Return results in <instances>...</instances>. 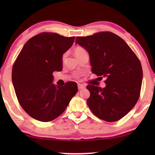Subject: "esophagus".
<instances>
[{
	"label": "esophagus",
	"instance_id": "34e87169",
	"mask_svg": "<svg viewBox=\"0 0 155 155\" xmlns=\"http://www.w3.org/2000/svg\"><path fill=\"white\" fill-rule=\"evenodd\" d=\"M78 90H82V89L85 88V86L82 84H78Z\"/></svg>",
	"mask_w": 155,
	"mask_h": 155
}]
</instances>
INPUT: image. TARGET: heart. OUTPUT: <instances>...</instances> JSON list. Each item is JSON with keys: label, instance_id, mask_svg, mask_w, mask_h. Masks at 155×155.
Masks as SVG:
<instances>
[{"label": "heart", "instance_id": "obj_1", "mask_svg": "<svg viewBox=\"0 0 155 155\" xmlns=\"http://www.w3.org/2000/svg\"><path fill=\"white\" fill-rule=\"evenodd\" d=\"M84 51V48H82V47H77V48H75V54H78V53L81 52V51ZM65 57V54L63 55V58H64Z\"/></svg>", "mask_w": 155, "mask_h": 155}]
</instances>
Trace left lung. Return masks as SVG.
I'll return each instance as SVG.
<instances>
[{"label":"left lung","mask_w":155,"mask_h":155,"mask_svg":"<svg viewBox=\"0 0 155 155\" xmlns=\"http://www.w3.org/2000/svg\"><path fill=\"white\" fill-rule=\"evenodd\" d=\"M75 43L88 52L92 73L105 78L102 89L87 86L90 92L88 107L100 119L117 121L139 99L143 80L139 59L124 39L110 31L78 37Z\"/></svg>","instance_id":"1"}]
</instances>
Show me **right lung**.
<instances>
[{
  "label": "right lung",
  "instance_id": "1",
  "mask_svg": "<svg viewBox=\"0 0 155 155\" xmlns=\"http://www.w3.org/2000/svg\"><path fill=\"white\" fill-rule=\"evenodd\" d=\"M74 40L75 37L41 33L25 43L14 63L12 81L17 98L36 120L48 122L58 117L78 92L75 82L63 87L53 83V73L62 71L63 55Z\"/></svg>",
  "mask_w": 155,
  "mask_h": 155
}]
</instances>
